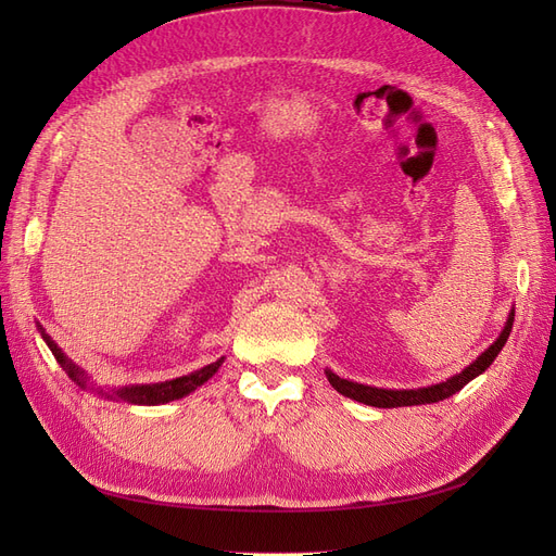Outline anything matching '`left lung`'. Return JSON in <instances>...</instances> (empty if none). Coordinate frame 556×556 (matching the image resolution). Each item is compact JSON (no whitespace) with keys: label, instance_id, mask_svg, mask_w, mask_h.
<instances>
[{"label":"left lung","instance_id":"1","mask_svg":"<svg viewBox=\"0 0 556 556\" xmlns=\"http://www.w3.org/2000/svg\"><path fill=\"white\" fill-rule=\"evenodd\" d=\"M513 319H515V313H510L506 329L501 331L498 339L490 348H486L473 364L466 366L459 376H452L450 380H445L441 384L419 387V390H378V387H368V384L343 380L331 371H327V378H329V382H331L336 392H341L343 396H350V399H355L359 403H366V406H376V408H401V406H419V403L443 401L452 394H457L466 382H470L476 376H480L484 368H490V364L496 359L501 348L506 345V341H508L510 329H513Z\"/></svg>","mask_w":556,"mask_h":556}]
</instances>
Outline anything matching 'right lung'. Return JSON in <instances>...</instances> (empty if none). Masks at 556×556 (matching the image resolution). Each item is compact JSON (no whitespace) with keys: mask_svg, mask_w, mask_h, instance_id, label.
Returning <instances> with one entry per match:
<instances>
[{"mask_svg":"<svg viewBox=\"0 0 556 556\" xmlns=\"http://www.w3.org/2000/svg\"><path fill=\"white\" fill-rule=\"evenodd\" d=\"M46 339V343H48V348L53 350V355H55V359L60 362V366L64 368L66 374H70V378L72 380H76L78 384H83V371L80 368L72 362V359H66V355L64 352L48 339V336H43ZM220 364H223V359L220 362H215V364H208V366H204V368H199V371H194V374H190V376H182V378H176V380H169V382H157V384H139V387H123V390H117V392H113L117 399H123V401H129V403H139V406H157V403H166V401H174V399H180V396H185V394H190L192 390H197L199 384H204L217 368H220Z\"/></svg>","mask_w":556,"mask_h":556,"instance_id":"obj_1","label":"right lung"}]
</instances>
